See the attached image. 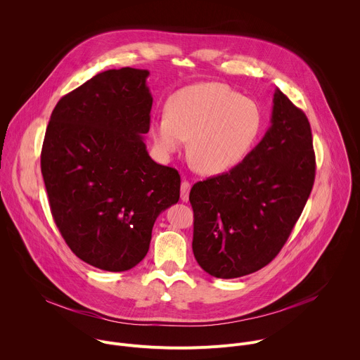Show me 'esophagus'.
Segmentation results:
<instances>
[{
	"label": "esophagus",
	"instance_id": "1",
	"mask_svg": "<svg viewBox=\"0 0 360 360\" xmlns=\"http://www.w3.org/2000/svg\"><path fill=\"white\" fill-rule=\"evenodd\" d=\"M189 189H191V184L188 181H184L181 184V199H182V202L189 200Z\"/></svg>",
	"mask_w": 360,
	"mask_h": 360
}]
</instances>
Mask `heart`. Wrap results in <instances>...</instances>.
<instances>
[{
    "label": "heart",
    "instance_id": "obj_1",
    "mask_svg": "<svg viewBox=\"0 0 360 360\" xmlns=\"http://www.w3.org/2000/svg\"><path fill=\"white\" fill-rule=\"evenodd\" d=\"M167 112L150 121L153 143L168 158L189 141L192 165L207 175L236 167L262 128L258 105L219 82H202L176 91L168 99Z\"/></svg>",
    "mask_w": 360,
    "mask_h": 360
}]
</instances>
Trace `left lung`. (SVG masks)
I'll use <instances>...</instances> for the list:
<instances>
[{
  "label": "left lung",
  "instance_id": "left-lung-1",
  "mask_svg": "<svg viewBox=\"0 0 360 360\" xmlns=\"http://www.w3.org/2000/svg\"><path fill=\"white\" fill-rule=\"evenodd\" d=\"M315 169L309 121L276 88L262 141L229 172L191 189L192 250L199 266L221 279L266 266L299 219Z\"/></svg>",
  "mask_w": 360,
  "mask_h": 360
}]
</instances>
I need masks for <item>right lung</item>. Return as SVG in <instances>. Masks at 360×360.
Here are the masks:
<instances>
[{"label":"right lung","instance_id":"add662e5","mask_svg":"<svg viewBox=\"0 0 360 360\" xmlns=\"http://www.w3.org/2000/svg\"><path fill=\"white\" fill-rule=\"evenodd\" d=\"M149 71L108 70L63 96L46 127L41 172L70 249L108 272L138 265L158 215L179 200L176 169L152 161Z\"/></svg>","mask_w":360,"mask_h":360}]
</instances>
